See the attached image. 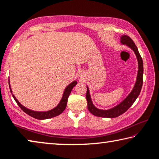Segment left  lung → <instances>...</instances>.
<instances>
[{
    "mask_svg": "<svg viewBox=\"0 0 159 159\" xmlns=\"http://www.w3.org/2000/svg\"><path fill=\"white\" fill-rule=\"evenodd\" d=\"M121 43L123 44L127 45L134 52L137 58L138 61V74L137 77V81L134 85V89H132V92L129 93V95L123 100V101L120 103L117 106L112 108V109L107 110H99L95 107L93 105L91 98L90 96L89 89L87 87V92H86V100H87V104H88V109L90 111V113H92L93 115L97 116V117H108V118H114L117 117L118 116L122 115L125 113L129 108L132 106L133 103L137 99V97L139 95L142 90V84H143V61L142 58L141 57L139 52L138 51V49L137 46H136L133 40L130 38L129 36L127 35H123L121 37Z\"/></svg>",
    "mask_w": 159,
    "mask_h": 159,
    "instance_id": "left-lung-1",
    "label": "left lung"
}]
</instances>
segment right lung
I'll return each mask as SVG.
<instances>
[{"instance_id":"obj_1","label":"right lung","mask_w":159,"mask_h":159,"mask_svg":"<svg viewBox=\"0 0 159 159\" xmlns=\"http://www.w3.org/2000/svg\"><path fill=\"white\" fill-rule=\"evenodd\" d=\"M77 84L76 81H74L72 82L71 84H70L66 88V89L64 90V95H63L62 99L61 100V101L59 103V105L57 106L52 109L49 111H47V112H36V111H33V110H29L27 108L25 107L18 102V100L16 99V98L12 95V97L16 100V102H17V104L18 105V106L21 108V109L23 110V111L26 113V114L29 115L31 117L35 118V119L37 120H45V119H49V118H52L54 117H56V116L59 115L60 114L64 112V110L66 109V105H67V101H68V98H69V96L70 95V92L75 85ZM10 90H11V92L12 93V90L11 89V86H10Z\"/></svg>"}]
</instances>
